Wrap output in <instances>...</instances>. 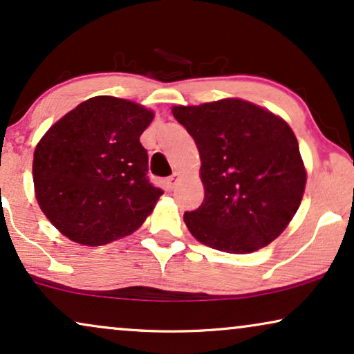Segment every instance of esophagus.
I'll use <instances>...</instances> for the list:
<instances>
[{
	"label": "esophagus",
	"mask_w": 354,
	"mask_h": 354,
	"mask_svg": "<svg viewBox=\"0 0 354 354\" xmlns=\"http://www.w3.org/2000/svg\"><path fill=\"white\" fill-rule=\"evenodd\" d=\"M178 176H180V174H178V173H174V174H173V176H169V178H167V187H168V189H173V187H174V186H176Z\"/></svg>",
	"instance_id": "obj_1"
}]
</instances>
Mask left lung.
<instances>
[{
	"mask_svg": "<svg viewBox=\"0 0 354 354\" xmlns=\"http://www.w3.org/2000/svg\"><path fill=\"white\" fill-rule=\"evenodd\" d=\"M196 140L204 202L185 221L202 244L230 254L257 251L288 226L306 169L288 122L241 98L173 106Z\"/></svg>",
	"mask_w": 354,
	"mask_h": 354,
	"instance_id": "left-lung-1",
	"label": "left lung"
}]
</instances>
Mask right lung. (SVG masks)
<instances>
[{"label": "right lung", "mask_w": 354, "mask_h": 354, "mask_svg": "<svg viewBox=\"0 0 354 354\" xmlns=\"http://www.w3.org/2000/svg\"><path fill=\"white\" fill-rule=\"evenodd\" d=\"M153 111L100 95L55 122L34 152L40 209L74 243L102 246L134 233L152 214L160 187L149 181L140 134Z\"/></svg>", "instance_id": "right-lung-1"}]
</instances>
